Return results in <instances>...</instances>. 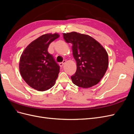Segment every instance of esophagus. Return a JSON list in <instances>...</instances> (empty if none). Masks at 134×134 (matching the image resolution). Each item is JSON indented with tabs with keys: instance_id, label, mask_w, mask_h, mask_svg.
<instances>
[{
	"instance_id": "obj_1",
	"label": "esophagus",
	"mask_w": 134,
	"mask_h": 134,
	"mask_svg": "<svg viewBox=\"0 0 134 134\" xmlns=\"http://www.w3.org/2000/svg\"><path fill=\"white\" fill-rule=\"evenodd\" d=\"M65 62H66V61H65V60H64L63 62L59 63V65H60V67H62V66L64 65V64L65 63Z\"/></svg>"
}]
</instances>
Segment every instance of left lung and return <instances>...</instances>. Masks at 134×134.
Here are the masks:
<instances>
[{"mask_svg": "<svg viewBox=\"0 0 134 134\" xmlns=\"http://www.w3.org/2000/svg\"><path fill=\"white\" fill-rule=\"evenodd\" d=\"M64 39L72 44V55L76 62V71L71 76L76 86L90 88L98 84L107 71V51L95 39L87 35L72 32L63 34Z\"/></svg>", "mask_w": 134, "mask_h": 134, "instance_id": "8db88e82", "label": "left lung"}]
</instances>
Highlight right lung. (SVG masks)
<instances>
[{"label": "right lung", "instance_id": "1", "mask_svg": "<svg viewBox=\"0 0 134 134\" xmlns=\"http://www.w3.org/2000/svg\"><path fill=\"white\" fill-rule=\"evenodd\" d=\"M59 37L58 34L41 36L28 44L20 58V73L28 86L36 90L46 91L55 84L60 66L47 50Z\"/></svg>", "mask_w": 134, "mask_h": 134}]
</instances>
